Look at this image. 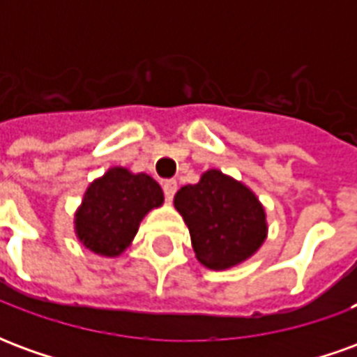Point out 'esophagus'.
Returning <instances> with one entry per match:
<instances>
[{
	"label": "esophagus",
	"mask_w": 357,
	"mask_h": 357,
	"mask_svg": "<svg viewBox=\"0 0 357 357\" xmlns=\"http://www.w3.org/2000/svg\"><path fill=\"white\" fill-rule=\"evenodd\" d=\"M164 195H166V201H172L174 199V195L178 191V183L174 181V179H168V181H164Z\"/></svg>",
	"instance_id": "1"
}]
</instances>
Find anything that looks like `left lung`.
Wrapping results in <instances>:
<instances>
[{
  "label": "left lung",
  "mask_w": 357,
  "mask_h": 357,
  "mask_svg": "<svg viewBox=\"0 0 357 357\" xmlns=\"http://www.w3.org/2000/svg\"><path fill=\"white\" fill-rule=\"evenodd\" d=\"M174 206L189 227L197 260L208 269L239 266L268 237L266 210L255 191L216 168L204 172L199 183L181 187Z\"/></svg>",
  "instance_id": "1"
}]
</instances>
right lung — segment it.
Returning <instances> with one entry per match:
<instances>
[{
  "label": "right lung",
  "mask_w": 357,
  "mask_h": 357,
  "mask_svg": "<svg viewBox=\"0 0 357 357\" xmlns=\"http://www.w3.org/2000/svg\"><path fill=\"white\" fill-rule=\"evenodd\" d=\"M162 202V187L151 176L114 166L88 185L74 214V233L91 252L114 258L132 245L141 220Z\"/></svg>",
  "instance_id": "1"
}]
</instances>
